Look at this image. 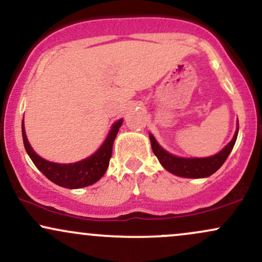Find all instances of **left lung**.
Segmentation results:
<instances>
[{
	"instance_id": "8db88e82",
	"label": "left lung",
	"mask_w": 262,
	"mask_h": 262,
	"mask_svg": "<svg viewBox=\"0 0 262 262\" xmlns=\"http://www.w3.org/2000/svg\"><path fill=\"white\" fill-rule=\"evenodd\" d=\"M238 131L239 124L232 141L220 153L212 157H206V158H181V157L173 156L159 146L152 134H149V140L153 153L157 156L158 161L161 162V164L167 169L169 173L175 174L181 178L199 179V178L210 177V175L216 173L218 169L222 167L223 163L228 158L229 153L232 152L233 147H234L236 137H238Z\"/></svg>"
}]
</instances>
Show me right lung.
Segmentation results:
<instances>
[{
	"label": "right lung",
	"mask_w": 262,
	"mask_h": 262,
	"mask_svg": "<svg viewBox=\"0 0 262 262\" xmlns=\"http://www.w3.org/2000/svg\"><path fill=\"white\" fill-rule=\"evenodd\" d=\"M121 125L122 119H120L112 126V130L104 143L94 155L81 162L71 163V164L52 163L36 155L28 142L26 130H24V122H21V135H23V142L28 156L30 157L35 167L49 180L58 186L66 187V189H79V187H85L97 183L105 174L106 169L109 167V161L112 158L114 141H115Z\"/></svg>",
	"instance_id": "1"
}]
</instances>
